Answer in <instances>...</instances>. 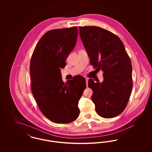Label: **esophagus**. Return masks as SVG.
<instances>
[{
  "mask_svg": "<svg viewBox=\"0 0 152 152\" xmlns=\"http://www.w3.org/2000/svg\"><path fill=\"white\" fill-rule=\"evenodd\" d=\"M86 83H87V87H88V78H86Z\"/></svg>",
  "mask_w": 152,
  "mask_h": 152,
  "instance_id": "obj_1",
  "label": "esophagus"
}]
</instances>
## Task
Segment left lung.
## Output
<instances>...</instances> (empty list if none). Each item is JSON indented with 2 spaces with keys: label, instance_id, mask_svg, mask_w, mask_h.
Masks as SVG:
<instances>
[{
  "label": "left lung",
  "instance_id": "left-lung-1",
  "mask_svg": "<svg viewBox=\"0 0 152 152\" xmlns=\"http://www.w3.org/2000/svg\"><path fill=\"white\" fill-rule=\"evenodd\" d=\"M79 33L91 64L103 71L102 83L88 80L96 110L103 118L115 117L124 111L132 92L130 58L120 39L107 29L84 26L79 27Z\"/></svg>",
  "mask_w": 152,
  "mask_h": 152
}]
</instances>
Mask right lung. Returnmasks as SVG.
Here are the masks:
<instances>
[{
  "label": "right lung",
  "mask_w": 152,
  "mask_h": 152,
  "mask_svg": "<svg viewBox=\"0 0 152 152\" xmlns=\"http://www.w3.org/2000/svg\"><path fill=\"white\" fill-rule=\"evenodd\" d=\"M77 36L76 27L48 31L31 59L32 93L42 113L53 123H72L79 115L78 103L86 88V79L77 75L64 83L60 72Z\"/></svg>",
  "instance_id": "1"
}]
</instances>
